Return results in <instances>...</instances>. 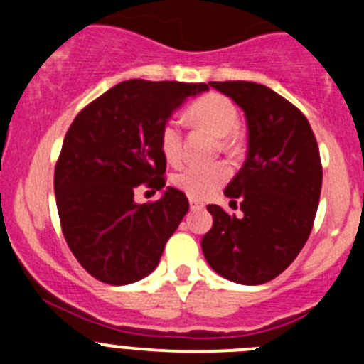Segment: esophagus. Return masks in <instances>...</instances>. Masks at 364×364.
<instances>
[{"label": "esophagus", "instance_id": "esophagus-1", "mask_svg": "<svg viewBox=\"0 0 364 364\" xmlns=\"http://www.w3.org/2000/svg\"><path fill=\"white\" fill-rule=\"evenodd\" d=\"M189 208H191V211H200V210H204L205 205H204V202L197 200V198H189Z\"/></svg>", "mask_w": 364, "mask_h": 364}]
</instances>
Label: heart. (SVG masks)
Listing matches in <instances>:
<instances>
[{"mask_svg":"<svg viewBox=\"0 0 364 364\" xmlns=\"http://www.w3.org/2000/svg\"><path fill=\"white\" fill-rule=\"evenodd\" d=\"M188 117L205 129H210L215 136H226V142H224L226 146L239 125V111L233 102L215 92L193 102L188 109ZM159 142L164 159L171 164L178 162L182 156V131L175 118L162 125ZM228 178H230V167L226 164H193V166L182 167L173 175V184L188 197L202 200V198L211 197L218 188L226 184Z\"/></svg>","mask_w":364,"mask_h":364,"instance_id":"1","label":"heart"}]
</instances>
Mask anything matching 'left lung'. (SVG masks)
<instances>
[{
  "label": "left lung",
  "instance_id": "1",
  "mask_svg": "<svg viewBox=\"0 0 364 364\" xmlns=\"http://www.w3.org/2000/svg\"><path fill=\"white\" fill-rule=\"evenodd\" d=\"M244 111L247 154L226 188L240 217L210 204L202 237L208 264L237 284H264L284 272L310 237L323 184L319 147L306 117L269 87L210 82Z\"/></svg>",
  "mask_w": 364,
  "mask_h": 364
}]
</instances>
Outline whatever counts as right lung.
<instances>
[{
  "label": "right lung",
  "instance_id": "1",
  "mask_svg": "<svg viewBox=\"0 0 364 364\" xmlns=\"http://www.w3.org/2000/svg\"><path fill=\"white\" fill-rule=\"evenodd\" d=\"M205 83L127 80L74 118L54 169V193L70 252L92 277L124 286L147 277L189 210L182 191L166 188L138 204L140 186H166L160 129Z\"/></svg>",
  "mask_w": 364,
  "mask_h": 364
}]
</instances>
